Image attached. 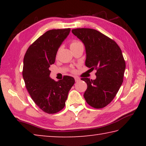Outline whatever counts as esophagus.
Here are the masks:
<instances>
[{"mask_svg": "<svg viewBox=\"0 0 146 146\" xmlns=\"http://www.w3.org/2000/svg\"><path fill=\"white\" fill-rule=\"evenodd\" d=\"M75 82H78V81L80 80V78H79L78 77H77V76H75Z\"/></svg>", "mask_w": 146, "mask_h": 146, "instance_id": "34e87169", "label": "esophagus"}]
</instances>
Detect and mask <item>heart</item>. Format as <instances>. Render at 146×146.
<instances>
[{
	"label": "heart",
	"mask_w": 146,
	"mask_h": 146,
	"mask_svg": "<svg viewBox=\"0 0 146 146\" xmlns=\"http://www.w3.org/2000/svg\"><path fill=\"white\" fill-rule=\"evenodd\" d=\"M79 44H81L80 42L77 41V40H73L71 42V43L70 44V48H72L73 46H75L76 45H78Z\"/></svg>",
	"instance_id": "heart-1"
}]
</instances>
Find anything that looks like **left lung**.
Returning a JSON list of instances; mask_svg holds the SVG:
<instances>
[{"mask_svg":"<svg viewBox=\"0 0 146 146\" xmlns=\"http://www.w3.org/2000/svg\"><path fill=\"white\" fill-rule=\"evenodd\" d=\"M71 31L85 46L86 66L97 70L95 80L81 79L88 86L84 97L91 107L104 108L115 98L123 82L125 62L122 51L114 40L95 29L77 28Z\"/></svg>","mask_w":146,"mask_h":146,"instance_id":"8db88e82","label":"left lung"}]
</instances>
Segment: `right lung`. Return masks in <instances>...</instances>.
I'll return each mask as SVG.
<instances>
[{
    "mask_svg": "<svg viewBox=\"0 0 146 146\" xmlns=\"http://www.w3.org/2000/svg\"><path fill=\"white\" fill-rule=\"evenodd\" d=\"M70 28L46 31L29 47L24 57L23 76L27 90L36 106L49 114L65 106L68 93L75 84L72 76L62 80L51 78L49 68L55 63L58 48L67 38Z\"/></svg>",
    "mask_w": 146,
    "mask_h": 146,
    "instance_id": "add662e5",
    "label": "right lung"
}]
</instances>
